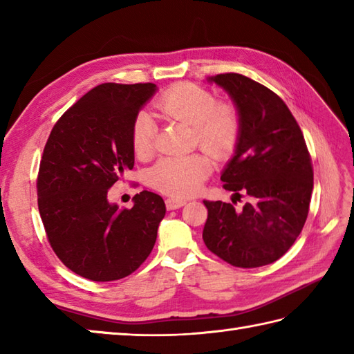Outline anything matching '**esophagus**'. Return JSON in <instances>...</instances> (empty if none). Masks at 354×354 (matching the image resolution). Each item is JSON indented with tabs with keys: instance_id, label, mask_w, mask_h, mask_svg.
I'll list each match as a JSON object with an SVG mask.
<instances>
[{
	"instance_id": "obj_1",
	"label": "esophagus",
	"mask_w": 354,
	"mask_h": 354,
	"mask_svg": "<svg viewBox=\"0 0 354 354\" xmlns=\"http://www.w3.org/2000/svg\"><path fill=\"white\" fill-rule=\"evenodd\" d=\"M184 205H185V201H179V199H173V198L165 199V207H167V209H178Z\"/></svg>"
}]
</instances>
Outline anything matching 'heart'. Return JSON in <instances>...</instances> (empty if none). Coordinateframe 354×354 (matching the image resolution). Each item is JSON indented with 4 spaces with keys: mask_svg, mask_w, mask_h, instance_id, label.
<instances>
[{
    "mask_svg": "<svg viewBox=\"0 0 354 354\" xmlns=\"http://www.w3.org/2000/svg\"><path fill=\"white\" fill-rule=\"evenodd\" d=\"M165 117L193 126L194 141L213 158L228 156L240 135V115L231 103L216 102L204 88L178 84L169 88L156 102ZM156 124L146 112H140L132 124V146L138 156L152 152ZM212 165L202 155L165 156L149 170L150 185L171 198H190L196 194L209 175Z\"/></svg>",
    "mask_w": 354,
    "mask_h": 354,
    "instance_id": "heart-1",
    "label": "heart"
}]
</instances>
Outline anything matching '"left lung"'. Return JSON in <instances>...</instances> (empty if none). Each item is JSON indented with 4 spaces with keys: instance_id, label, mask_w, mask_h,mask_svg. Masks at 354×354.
Masks as SVG:
<instances>
[{
    "instance_id": "8db88e82",
    "label": "left lung",
    "mask_w": 354,
    "mask_h": 354,
    "mask_svg": "<svg viewBox=\"0 0 354 354\" xmlns=\"http://www.w3.org/2000/svg\"><path fill=\"white\" fill-rule=\"evenodd\" d=\"M208 82L223 88L239 111L236 152L221 179L225 190L248 202L236 209L204 201L208 217L202 239L232 266H265L283 257L304 227L313 190L310 153L297 120L269 88L237 73Z\"/></svg>"
}]
</instances>
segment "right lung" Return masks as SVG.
Wrapping results in <instances>:
<instances>
[{"instance_id": "1", "label": "right lung", "mask_w": 354, "mask_h": 354, "mask_svg": "<svg viewBox=\"0 0 354 354\" xmlns=\"http://www.w3.org/2000/svg\"><path fill=\"white\" fill-rule=\"evenodd\" d=\"M153 84H102L51 129L37 173V207L64 265L93 281L131 275L152 252L165 214L160 194L142 190L133 207L109 204L108 192L133 169L132 124Z\"/></svg>"}]
</instances>
